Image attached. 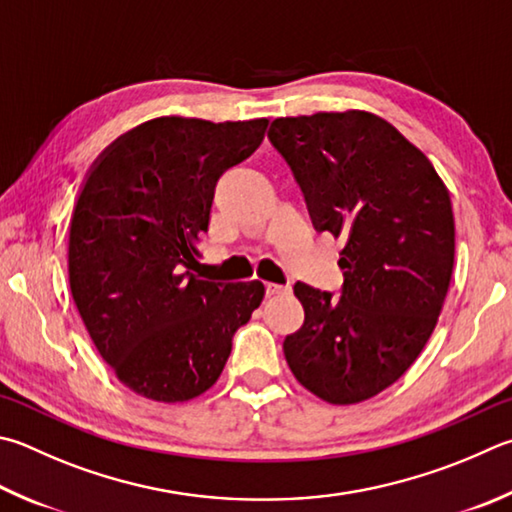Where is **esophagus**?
Masks as SVG:
<instances>
[{
  "label": "esophagus",
  "instance_id": "34e87169",
  "mask_svg": "<svg viewBox=\"0 0 512 512\" xmlns=\"http://www.w3.org/2000/svg\"><path fill=\"white\" fill-rule=\"evenodd\" d=\"M288 291H291V286H288V284H275V282H268V284H266V295H268V297L284 295V293H288Z\"/></svg>",
  "mask_w": 512,
  "mask_h": 512
}]
</instances>
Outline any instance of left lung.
<instances>
[{
    "label": "left lung",
    "mask_w": 512,
    "mask_h": 512,
    "mask_svg": "<svg viewBox=\"0 0 512 512\" xmlns=\"http://www.w3.org/2000/svg\"><path fill=\"white\" fill-rule=\"evenodd\" d=\"M268 141L313 228L347 239L340 297L293 286L304 324L284 340L286 362L322 401H367L410 369L439 320L454 266L450 194L427 156L367 111L280 118Z\"/></svg>",
    "instance_id": "8db88e82"
}]
</instances>
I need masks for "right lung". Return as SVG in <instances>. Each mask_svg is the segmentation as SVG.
Returning a JSON list of instances; mask_svg holds the SVG:
<instances>
[{"label": "right lung", "mask_w": 512, "mask_h": 512, "mask_svg": "<svg viewBox=\"0 0 512 512\" xmlns=\"http://www.w3.org/2000/svg\"><path fill=\"white\" fill-rule=\"evenodd\" d=\"M268 120L156 118L89 172L69 226L73 302L100 356L132 392L181 403L217 383L262 282L199 273L219 176L264 141Z\"/></svg>", "instance_id": "obj_1"}]
</instances>
